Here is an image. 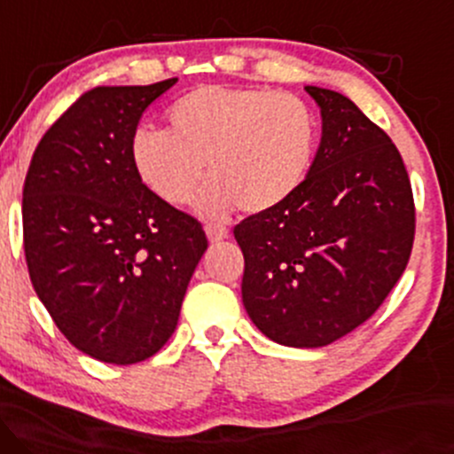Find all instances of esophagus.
Masks as SVG:
<instances>
[{"mask_svg": "<svg viewBox=\"0 0 454 454\" xmlns=\"http://www.w3.org/2000/svg\"><path fill=\"white\" fill-rule=\"evenodd\" d=\"M206 233H207V240L218 242V240H225L229 236V229L227 225H223V223H207Z\"/></svg>", "mask_w": 454, "mask_h": 454, "instance_id": "esophagus-1", "label": "esophagus"}]
</instances>
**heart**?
<instances>
[{
  "instance_id": "b5f03b06",
  "label": "heart",
  "mask_w": 454,
  "mask_h": 454,
  "mask_svg": "<svg viewBox=\"0 0 454 454\" xmlns=\"http://www.w3.org/2000/svg\"><path fill=\"white\" fill-rule=\"evenodd\" d=\"M165 121L167 130L132 135L137 176L162 201L184 206L206 162L212 177L201 195L206 214L278 207L307 177L317 139L310 106L266 88L203 85L180 96Z\"/></svg>"
}]
</instances>
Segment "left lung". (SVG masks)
Returning a JSON list of instances; mask_svg holds the SVG:
<instances>
[{
  "instance_id": "obj_1",
  "label": "left lung",
  "mask_w": 454,
  "mask_h": 454,
  "mask_svg": "<svg viewBox=\"0 0 454 454\" xmlns=\"http://www.w3.org/2000/svg\"><path fill=\"white\" fill-rule=\"evenodd\" d=\"M322 144L287 201L233 229L242 302L289 348H324L381 307L410 262L416 207L399 150L348 96L307 85Z\"/></svg>"
}]
</instances>
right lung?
<instances>
[{
	"label": "right lung",
	"instance_id": "1",
	"mask_svg": "<svg viewBox=\"0 0 454 454\" xmlns=\"http://www.w3.org/2000/svg\"><path fill=\"white\" fill-rule=\"evenodd\" d=\"M176 81L81 94L25 176L29 278L59 333L100 363H141L169 340L207 248L201 223L154 195L130 156L141 115Z\"/></svg>",
	"mask_w": 454,
	"mask_h": 454
}]
</instances>
